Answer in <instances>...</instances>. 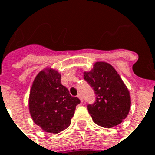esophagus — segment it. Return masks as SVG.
<instances>
[{
	"mask_svg": "<svg viewBox=\"0 0 155 155\" xmlns=\"http://www.w3.org/2000/svg\"><path fill=\"white\" fill-rule=\"evenodd\" d=\"M77 97H79V98H80V101H81V102H83V97H82V94H78Z\"/></svg>",
	"mask_w": 155,
	"mask_h": 155,
	"instance_id": "esophagus-1",
	"label": "esophagus"
}]
</instances>
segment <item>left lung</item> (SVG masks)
<instances>
[{"label": "left lung", "mask_w": 155, "mask_h": 155, "mask_svg": "<svg viewBox=\"0 0 155 155\" xmlns=\"http://www.w3.org/2000/svg\"><path fill=\"white\" fill-rule=\"evenodd\" d=\"M84 77L95 93V102L87 105L93 121L108 128L120 124L129 113L131 97L117 71L106 62H96Z\"/></svg>", "instance_id": "obj_1"}]
</instances>
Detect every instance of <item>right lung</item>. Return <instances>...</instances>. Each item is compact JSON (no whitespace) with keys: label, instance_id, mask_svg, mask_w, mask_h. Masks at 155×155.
Returning <instances> with one entry per match:
<instances>
[{"label":"right lung","instance_id":"obj_1","mask_svg":"<svg viewBox=\"0 0 155 155\" xmlns=\"http://www.w3.org/2000/svg\"><path fill=\"white\" fill-rule=\"evenodd\" d=\"M61 74L45 68L36 75L29 96L33 121L49 133H59L70 125L75 107L80 103L61 83Z\"/></svg>","mask_w":155,"mask_h":155}]
</instances>
